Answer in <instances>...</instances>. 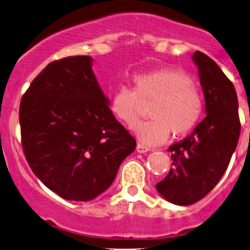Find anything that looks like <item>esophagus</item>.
Wrapping results in <instances>:
<instances>
[{"mask_svg": "<svg viewBox=\"0 0 250 250\" xmlns=\"http://www.w3.org/2000/svg\"><path fill=\"white\" fill-rule=\"evenodd\" d=\"M147 151H150V147H147V146L143 145V144H138L137 145V152L145 153V152H147Z\"/></svg>", "mask_w": 250, "mask_h": 250, "instance_id": "esophagus-1", "label": "esophagus"}]
</instances>
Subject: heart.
<instances>
[{
    "label": "heart",
    "mask_w": 250,
    "mask_h": 250,
    "mask_svg": "<svg viewBox=\"0 0 250 250\" xmlns=\"http://www.w3.org/2000/svg\"><path fill=\"white\" fill-rule=\"evenodd\" d=\"M134 92L120 85L110 99L112 115L123 125L132 127L138 121L139 100L153 99L148 110L151 120L135 125L134 132L146 145H161L174 135L190 132L202 115L203 102L198 88L186 75L173 69L135 75Z\"/></svg>",
    "instance_id": "1"
}]
</instances>
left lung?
Returning a JSON list of instances; mask_svg holds the SVG:
<instances>
[{
	"mask_svg": "<svg viewBox=\"0 0 250 250\" xmlns=\"http://www.w3.org/2000/svg\"><path fill=\"white\" fill-rule=\"evenodd\" d=\"M192 62L198 69L206 117L188 137L168 148L173 167L156 184L158 193L178 206L196 203L213 190L228 169L241 133L232 82L204 53H193Z\"/></svg>",
	"mask_w": 250,
	"mask_h": 250,
	"instance_id": "1",
	"label": "left lung"
}]
</instances>
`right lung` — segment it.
I'll return each instance as SVG.
<instances>
[{"label": "right lung", "mask_w": 250, "mask_h": 250, "mask_svg": "<svg viewBox=\"0 0 250 250\" xmlns=\"http://www.w3.org/2000/svg\"><path fill=\"white\" fill-rule=\"evenodd\" d=\"M93 58L48 64L20 103L25 157L35 175L69 201L106 191L135 139L117 122L93 72Z\"/></svg>", "instance_id": "obj_1"}]
</instances>
